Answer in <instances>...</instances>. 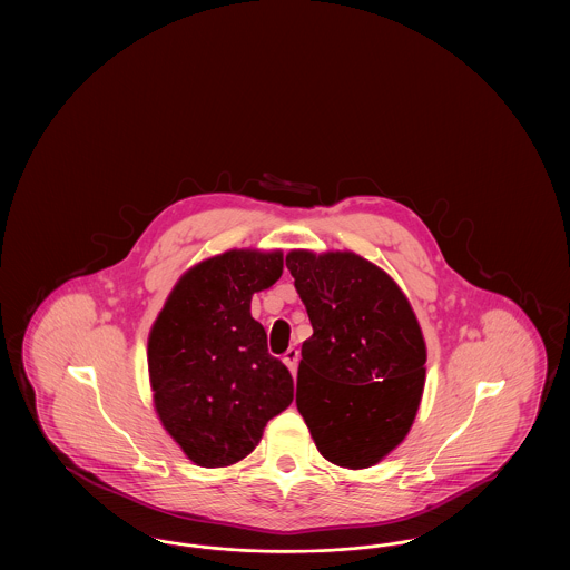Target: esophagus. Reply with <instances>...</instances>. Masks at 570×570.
I'll use <instances>...</instances> for the list:
<instances>
[{
    "label": "esophagus",
    "mask_w": 570,
    "mask_h": 570,
    "mask_svg": "<svg viewBox=\"0 0 570 570\" xmlns=\"http://www.w3.org/2000/svg\"><path fill=\"white\" fill-rule=\"evenodd\" d=\"M282 361L286 363V367L291 370V374L295 376V372H297V361H298V351L297 348H288L286 353L282 354Z\"/></svg>",
    "instance_id": "34e87169"
}]
</instances>
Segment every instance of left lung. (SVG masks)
<instances>
[{"label": "left lung", "mask_w": 570, "mask_h": 570, "mask_svg": "<svg viewBox=\"0 0 570 570\" xmlns=\"http://www.w3.org/2000/svg\"><path fill=\"white\" fill-rule=\"evenodd\" d=\"M312 337L301 346L297 407L321 455L370 468L406 438L425 384V340L402 288L354 252L293 249Z\"/></svg>", "instance_id": "1"}]
</instances>
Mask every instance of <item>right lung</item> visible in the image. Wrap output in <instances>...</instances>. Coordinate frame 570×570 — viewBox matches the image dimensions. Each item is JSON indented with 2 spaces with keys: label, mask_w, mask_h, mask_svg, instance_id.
I'll return each instance as SVG.
<instances>
[{
  "label": "right lung",
  "mask_w": 570,
  "mask_h": 570,
  "mask_svg": "<svg viewBox=\"0 0 570 570\" xmlns=\"http://www.w3.org/2000/svg\"><path fill=\"white\" fill-rule=\"evenodd\" d=\"M284 254L228 249L179 277L149 331L147 365L164 430L188 460L226 468L247 458L293 402V376L267 351L252 295L273 286Z\"/></svg>",
  "instance_id": "obj_1"
}]
</instances>
